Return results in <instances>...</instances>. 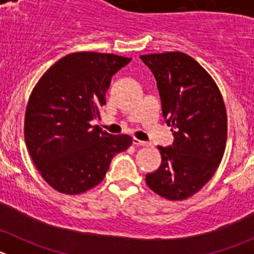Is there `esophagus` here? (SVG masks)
Listing matches in <instances>:
<instances>
[{
  "mask_svg": "<svg viewBox=\"0 0 254 254\" xmlns=\"http://www.w3.org/2000/svg\"><path fill=\"white\" fill-rule=\"evenodd\" d=\"M132 143H133L134 146H150V143L146 142V141H141L138 140V138L133 137V140H132Z\"/></svg>",
  "mask_w": 254,
  "mask_h": 254,
  "instance_id": "obj_1",
  "label": "esophagus"
}]
</instances>
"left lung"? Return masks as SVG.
Listing matches in <instances>:
<instances>
[{
	"instance_id": "8db88e82",
	"label": "left lung",
	"mask_w": 254,
	"mask_h": 254,
	"mask_svg": "<svg viewBox=\"0 0 254 254\" xmlns=\"http://www.w3.org/2000/svg\"><path fill=\"white\" fill-rule=\"evenodd\" d=\"M140 58L156 80L163 116L174 136L172 146H158L161 165L146 174V183L164 198L186 199L210 181L223 159L228 136L223 96L207 71L186 53Z\"/></svg>"
}]
</instances>
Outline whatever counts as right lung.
<instances>
[{
    "label": "right lung",
    "instance_id": "right-lung-1",
    "mask_svg": "<svg viewBox=\"0 0 254 254\" xmlns=\"http://www.w3.org/2000/svg\"><path fill=\"white\" fill-rule=\"evenodd\" d=\"M129 61L111 53H71L31 91L26 147L44 181L61 193L78 194L99 185L114 155L131 146L128 134H109L90 125L99 118L112 76Z\"/></svg>",
    "mask_w": 254,
    "mask_h": 254
}]
</instances>
